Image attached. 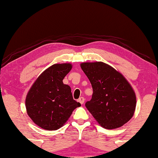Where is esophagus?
<instances>
[{"mask_svg": "<svg viewBox=\"0 0 158 158\" xmlns=\"http://www.w3.org/2000/svg\"><path fill=\"white\" fill-rule=\"evenodd\" d=\"M78 102H79V103L81 104H84V102H85V98H84V97H80V98H79V100H78Z\"/></svg>", "mask_w": 158, "mask_h": 158, "instance_id": "esophagus-1", "label": "esophagus"}]
</instances>
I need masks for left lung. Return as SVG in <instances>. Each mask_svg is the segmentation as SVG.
I'll use <instances>...</instances> for the list:
<instances>
[{
  "label": "left lung",
  "mask_w": 158,
  "mask_h": 158,
  "mask_svg": "<svg viewBox=\"0 0 158 158\" xmlns=\"http://www.w3.org/2000/svg\"><path fill=\"white\" fill-rule=\"evenodd\" d=\"M81 68L93 87L92 98L85 107L102 127L115 129L134 115L136 96L121 73L102 62H84Z\"/></svg>",
  "instance_id": "obj_1"
}]
</instances>
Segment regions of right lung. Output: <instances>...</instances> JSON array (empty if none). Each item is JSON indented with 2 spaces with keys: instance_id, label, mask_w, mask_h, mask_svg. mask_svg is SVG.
Instances as JSON below:
<instances>
[{
  "instance_id": "right-lung-1",
  "label": "right lung",
  "mask_w": 158,
  "mask_h": 158,
  "mask_svg": "<svg viewBox=\"0 0 158 158\" xmlns=\"http://www.w3.org/2000/svg\"><path fill=\"white\" fill-rule=\"evenodd\" d=\"M69 63L55 64L37 78L28 91L26 107L35 123L46 130H56L81 104L73 98L70 86L62 82L71 70Z\"/></svg>"
}]
</instances>
